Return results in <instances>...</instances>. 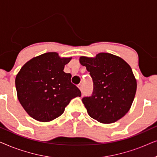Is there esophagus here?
<instances>
[{
    "label": "esophagus",
    "mask_w": 157,
    "mask_h": 157,
    "mask_svg": "<svg viewBox=\"0 0 157 157\" xmlns=\"http://www.w3.org/2000/svg\"><path fill=\"white\" fill-rule=\"evenodd\" d=\"M78 89H80V91L82 92V90H83V87H82V85L81 84H78Z\"/></svg>",
    "instance_id": "esophagus-1"
}]
</instances>
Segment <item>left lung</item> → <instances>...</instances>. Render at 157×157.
Returning a JSON list of instances; mask_svg holds the SVG:
<instances>
[{
    "label": "left lung",
    "mask_w": 157,
    "mask_h": 157,
    "mask_svg": "<svg viewBox=\"0 0 157 157\" xmlns=\"http://www.w3.org/2000/svg\"><path fill=\"white\" fill-rule=\"evenodd\" d=\"M79 61L94 81L92 95L82 99L89 115L102 124L121 119L129 111L136 91V79L131 66L109 53L81 56Z\"/></svg>",
    "instance_id": "obj_1"
}]
</instances>
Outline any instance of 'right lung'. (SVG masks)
<instances>
[{"label": "right lung", "mask_w": 157, "mask_h": 157, "mask_svg": "<svg viewBox=\"0 0 157 157\" xmlns=\"http://www.w3.org/2000/svg\"><path fill=\"white\" fill-rule=\"evenodd\" d=\"M72 57H60L48 52L34 57L16 75L19 102L28 114L41 122L60 117L72 98L81 96L80 90L71 81V74L63 71Z\"/></svg>", "instance_id": "obj_1"}]
</instances>
